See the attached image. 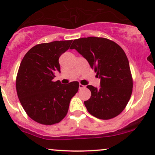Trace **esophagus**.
<instances>
[{"label": "esophagus", "instance_id": "34e87169", "mask_svg": "<svg viewBox=\"0 0 155 155\" xmlns=\"http://www.w3.org/2000/svg\"><path fill=\"white\" fill-rule=\"evenodd\" d=\"M79 87V90H81V89H84L85 88V86H84V85L81 84H80Z\"/></svg>", "mask_w": 155, "mask_h": 155}]
</instances>
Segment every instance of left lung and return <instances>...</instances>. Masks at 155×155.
Instances as JSON below:
<instances>
[{
  "mask_svg": "<svg viewBox=\"0 0 155 155\" xmlns=\"http://www.w3.org/2000/svg\"><path fill=\"white\" fill-rule=\"evenodd\" d=\"M75 49L90 64L101 79V87L87 85L91 97L84 101L92 116L109 120L119 115L127 106L133 91L129 61L123 49L109 39L87 37L76 39Z\"/></svg>",
  "mask_w": 155,
  "mask_h": 155,
  "instance_id": "8db88e82",
  "label": "left lung"
}]
</instances>
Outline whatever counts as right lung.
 Listing matches in <instances>:
<instances>
[{"label":"right lung","instance_id":"right-lung-1","mask_svg":"<svg viewBox=\"0 0 155 155\" xmlns=\"http://www.w3.org/2000/svg\"><path fill=\"white\" fill-rule=\"evenodd\" d=\"M72 40L55 41L32 47L24 56L16 80L17 95L33 120L42 124L58 123L66 116L71 99L79 90V82L63 84L53 81L60 72L59 58Z\"/></svg>","mask_w":155,"mask_h":155}]
</instances>
